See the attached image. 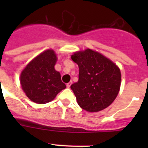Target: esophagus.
Wrapping results in <instances>:
<instances>
[{"label":"esophagus","instance_id":"1","mask_svg":"<svg viewBox=\"0 0 148 148\" xmlns=\"http://www.w3.org/2000/svg\"><path fill=\"white\" fill-rule=\"evenodd\" d=\"M72 84H73V82H68L67 84H66V87H67V88H70V86L72 85Z\"/></svg>","mask_w":148,"mask_h":148}]
</instances>
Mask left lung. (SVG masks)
Returning <instances> with one entry per match:
<instances>
[{
    "instance_id": "obj_1",
    "label": "left lung",
    "mask_w": 148,
    "mask_h": 148,
    "mask_svg": "<svg viewBox=\"0 0 148 148\" xmlns=\"http://www.w3.org/2000/svg\"><path fill=\"white\" fill-rule=\"evenodd\" d=\"M71 58L79 68L78 81L70 87L78 105L90 113L109 107L119 92V67L101 53L89 48L75 52Z\"/></svg>"
}]
</instances>
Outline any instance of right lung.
Listing matches in <instances>:
<instances>
[{"instance_id": "add662e5", "label": "right lung", "mask_w": 148, "mask_h": 148, "mask_svg": "<svg viewBox=\"0 0 148 148\" xmlns=\"http://www.w3.org/2000/svg\"><path fill=\"white\" fill-rule=\"evenodd\" d=\"M57 60L56 52L47 49L31 60L21 73L22 90L33 102L39 104L50 102L66 88L61 82V74L55 69Z\"/></svg>"}]
</instances>
